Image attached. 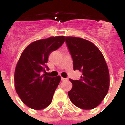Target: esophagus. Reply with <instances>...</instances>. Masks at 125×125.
Wrapping results in <instances>:
<instances>
[{
	"label": "esophagus",
	"mask_w": 125,
	"mask_h": 125,
	"mask_svg": "<svg viewBox=\"0 0 125 125\" xmlns=\"http://www.w3.org/2000/svg\"><path fill=\"white\" fill-rule=\"evenodd\" d=\"M65 80H67V79H66V78H62H62H61V81H65Z\"/></svg>",
	"instance_id": "1"
}]
</instances>
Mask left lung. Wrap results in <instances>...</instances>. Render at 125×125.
<instances>
[{
  "label": "left lung",
  "mask_w": 125,
  "mask_h": 125,
  "mask_svg": "<svg viewBox=\"0 0 125 125\" xmlns=\"http://www.w3.org/2000/svg\"><path fill=\"white\" fill-rule=\"evenodd\" d=\"M66 43L73 61L74 70L82 72L78 80H73L68 92L71 102L83 110L98 106L108 93L110 74L104 57L91 42L79 37H66Z\"/></svg>",
  "instance_id": "1"
}]
</instances>
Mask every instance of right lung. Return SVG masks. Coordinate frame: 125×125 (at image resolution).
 <instances>
[{
	"label": "right lung",
	"instance_id": "obj_1",
	"mask_svg": "<svg viewBox=\"0 0 125 125\" xmlns=\"http://www.w3.org/2000/svg\"><path fill=\"white\" fill-rule=\"evenodd\" d=\"M64 41V36L41 39L30 44L22 53L15 70V88L21 100L29 108L42 110L51 103L61 77L51 78L42 73L49 69L46 64L51 53Z\"/></svg>",
	"mask_w": 125,
	"mask_h": 125
}]
</instances>
